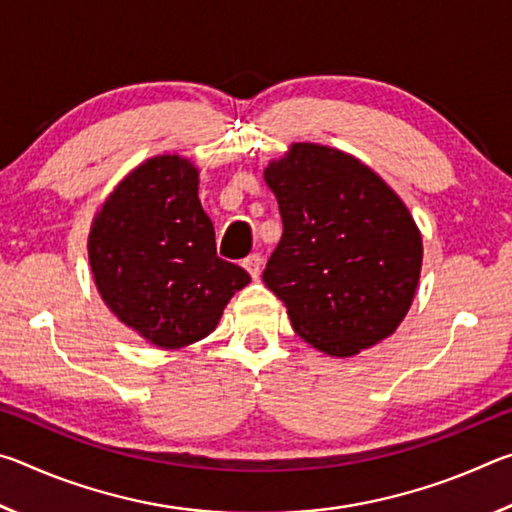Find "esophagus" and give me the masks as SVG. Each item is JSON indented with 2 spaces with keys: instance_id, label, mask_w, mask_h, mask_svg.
I'll return each mask as SVG.
<instances>
[{
  "instance_id": "esophagus-1",
  "label": "esophagus",
  "mask_w": 512,
  "mask_h": 512,
  "mask_svg": "<svg viewBox=\"0 0 512 512\" xmlns=\"http://www.w3.org/2000/svg\"><path fill=\"white\" fill-rule=\"evenodd\" d=\"M244 268L250 273V277H253V280H257L259 271H262V255H257V253L248 255V257L244 259Z\"/></svg>"
}]
</instances>
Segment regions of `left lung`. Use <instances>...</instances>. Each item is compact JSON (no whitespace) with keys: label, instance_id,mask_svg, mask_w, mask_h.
Returning <instances> with one entry per match:
<instances>
[{"label":"left lung","instance_id":"8db88e82","mask_svg":"<svg viewBox=\"0 0 512 512\" xmlns=\"http://www.w3.org/2000/svg\"><path fill=\"white\" fill-rule=\"evenodd\" d=\"M264 180L284 230L262 277L300 339L352 357L391 336L422 268V237L402 198L357 158L309 142L291 144Z\"/></svg>","mask_w":512,"mask_h":512}]
</instances>
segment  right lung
Wrapping results in <instances>:
<instances>
[{
	"mask_svg": "<svg viewBox=\"0 0 512 512\" xmlns=\"http://www.w3.org/2000/svg\"><path fill=\"white\" fill-rule=\"evenodd\" d=\"M88 255L108 309L164 350L214 332L250 282L244 268L216 255L198 169L180 155H155L121 180L94 216Z\"/></svg>",
	"mask_w": 512,
	"mask_h": 512,
	"instance_id": "obj_1",
	"label": "right lung"
}]
</instances>
